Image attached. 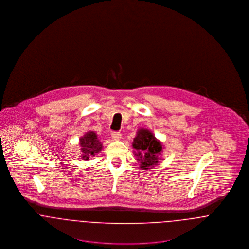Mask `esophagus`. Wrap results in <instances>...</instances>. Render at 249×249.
I'll return each instance as SVG.
<instances>
[{"label":"esophagus","instance_id":"obj_1","mask_svg":"<svg viewBox=\"0 0 249 249\" xmlns=\"http://www.w3.org/2000/svg\"><path fill=\"white\" fill-rule=\"evenodd\" d=\"M111 137H112V139H113V140L118 141V140H120V139H121L122 134H121L120 132H113V133L111 134Z\"/></svg>","mask_w":249,"mask_h":249}]
</instances>
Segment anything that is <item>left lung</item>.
<instances>
[{
	"label": "left lung",
	"mask_w": 249,
	"mask_h": 249,
	"mask_svg": "<svg viewBox=\"0 0 249 249\" xmlns=\"http://www.w3.org/2000/svg\"><path fill=\"white\" fill-rule=\"evenodd\" d=\"M132 146L136 149L134 154L140 162L142 170L148 171L159 163L163 145L149 130L144 128L139 129L133 140Z\"/></svg>",
	"instance_id": "left-lung-1"
}]
</instances>
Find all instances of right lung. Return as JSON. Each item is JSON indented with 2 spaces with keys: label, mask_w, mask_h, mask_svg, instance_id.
<instances>
[{
  "label": "right lung",
  "mask_w": 249,
  "mask_h": 249,
  "mask_svg": "<svg viewBox=\"0 0 249 249\" xmlns=\"http://www.w3.org/2000/svg\"><path fill=\"white\" fill-rule=\"evenodd\" d=\"M79 145L82 153L81 159L85 161H88L92 156H95L103 149V144L94 131L85 133V135L79 139Z\"/></svg>",
  "instance_id": "add662e5"
}]
</instances>
